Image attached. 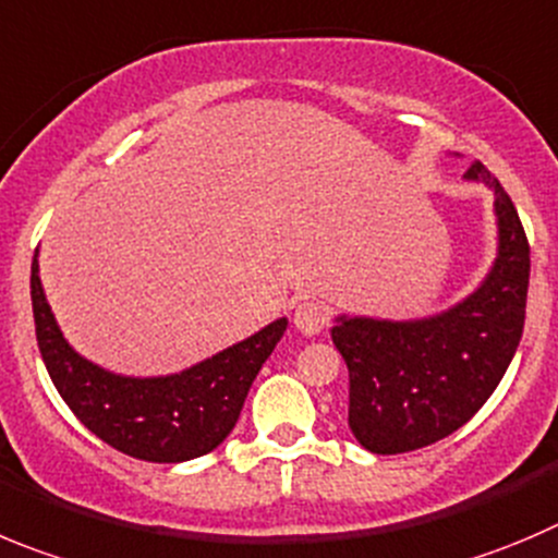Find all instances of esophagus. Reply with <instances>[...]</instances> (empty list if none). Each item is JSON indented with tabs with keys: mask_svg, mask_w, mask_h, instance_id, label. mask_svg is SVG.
Here are the masks:
<instances>
[{
	"mask_svg": "<svg viewBox=\"0 0 558 558\" xmlns=\"http://www.w3.org/2000/svg\"><path fill=\"white\" fill-rule=\"evenodd\" d=\"M327 322H330V314H327L325 305L316 303V300H303V303L294 308V327L300 332H305V336L322 332L327 327Z\"/></svg>",
	"mask_w": 558,
	"mask_h": 558,
	"instance_id": "1",
	"label": "esophagus"
}]
</instances>
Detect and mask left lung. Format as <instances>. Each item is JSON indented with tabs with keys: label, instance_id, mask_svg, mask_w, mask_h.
<instances>
[{
	"label": "left lung",
	"instance_id": "8db88e82",
	"mask_svg": "<svg viewBox=\"0 0 558 558\" xmlns=\"http://www.w3.org/2000/svg\"><path fill=\"white\" fill-rule=\"evenodd\" d=\"M468 181L496 195L498 255L471 296L429 319L338 316L330 336L350 368V429L372 454H404L449 437L478 413L512 363L529 294V239L496 175Z\"/></svg>",
	"mask_w": 558,
	"mask_h": 558
}]
</instances>
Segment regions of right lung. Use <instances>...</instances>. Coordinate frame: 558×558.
Segmentation results:
<instances>
[{
  "mask_svg": "<svg viewBox=\"0 0 558 558\" xmlns=\"http://www.w3.org/2000/svg\"><path fill=\"white\" fill-rule=\"evenodd\" d=\"M33 314L40 357L76 418L112 449L145 462H184L215 451L236 426L247 390L283 338L286 319L168 377H123L65 341L33 258Z\"/></svg>",
  "mask_w": 558,
  "mask_h": 558,
  "instance_id": "add662e5",
  "label": "right lung"
}]
</instances>
